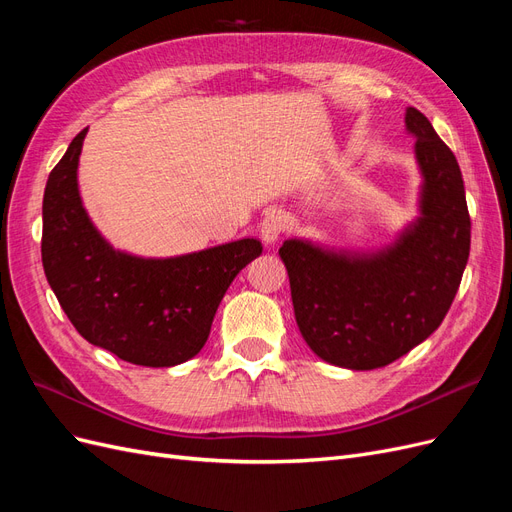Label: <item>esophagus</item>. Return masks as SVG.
<instances>
[{"label":"esophagus","instance_id":"esophagus-1","mask_svg":"<svg viewBox=\"0 0 512 512\" xmlns=\"http://www.w3.org/2000/svg\"><path fill=\"white\" fill-rule=\"evenodd\" d=\"M286 226H288V220H286L284 214H281V211H275V209L267 211V214H264V218H262V222H260L262 241L267 245H273L279 239V235L286 231Z\"/></svg>","mask_w":512,"mask_h":512}]
</instances>
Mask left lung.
<instances>
[{
    "instance_id": "1",
    "label": "left lung",
    "mask_w": 512,
    "mask_h": 512,
    "mask_svg": "<svg viewBox=\"0 0 512 512\" xmlns=\"http://www.w3.org/2000/svg\"><path fill=\"white\" fill-rule=\"evenodd\" d=\"M417 139L419 216L379 250H334L286 239L298 330L324 362L373 370L424 343L445 320L470 254V216L460 165L430 120L404 114Z\"/></svg>"
}]
</instances>
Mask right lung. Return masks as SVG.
<instances>
[{
  "instance_id": "add662e5",
  "label": "right lung",
  "mask_w": 512,
  "mask_h": 512,
  "mask_svg": "<svg viewBox=\"0 0 512 512\" xmlns=\"http://www.w3.org/2000/svg\"><path fill=\"white\" fill-rule=\"evenodd\" d=\"M80 131L50 171L42 203V264L69 322L95 347L139 366H175L203 349L237 273L262 254L258 239L144 258L114 250L78 190Z\"/></svg>"
}]
</instances>
